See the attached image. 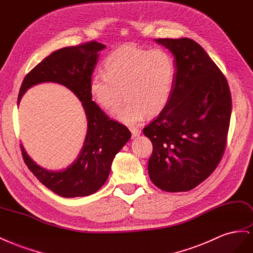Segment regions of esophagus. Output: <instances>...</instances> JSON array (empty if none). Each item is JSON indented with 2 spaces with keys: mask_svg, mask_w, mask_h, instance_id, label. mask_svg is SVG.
I'll list each match as a JSON object with an SVG mask.
<instances>
[{
  "mask_svg": "<svg viewBox=\"0 0 253 253\" xmlns=\"http://www.w3.org/2000/svg\"><path fill=\"white\" fill-rule=\"evenodd\" d=\"M130 131H131L133 136H138L141 134V130L136 127H130Z\"/></svg>",
  "mask_w": 253,
  "mask_h": 253,
  "instance_id": "1",
  "label": "esophagus"
}]
</instances>
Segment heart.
<instances>
[{
  "label": "heart",
  "mask_w": 253,
  "mask_h": 253,
  "mask_svg": "<svg viewBox=\"0 0 253 253\" xmlns=\"http://www.w3.org/2000/svg\"><path fill=\"white\" fill-rule=\"evenodd\" d=\"M104 75H95L89 83L92 101L107 115L118 113L127 124L157 116L169 104L175 79V64L166 50H148L135 45L122 46L103 64Z\"/></svg>",
  "instance_id": "heart-1"
}]
</instances>
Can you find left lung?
Listing matches in <instances>:
<instances>
[{
    "mask_svg": "<svg viewBox=\"0 0 253 253\" xmlns=\"http://www.w3.org/2000/svg\"><path fill=\"white\" fill-rule=\"evenodd\" d=\"M174 56L169 104L143 130L152 143L151 182L167 192L188 191L213 172L226 147L231 94L225 76L191 39H158Z\"/></svg>",
    "mask_w": 253,
    "mask_h": 253,
    "instance_id": "obj_1",
    "label": "left lung"
}]
</instances>
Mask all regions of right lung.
Listing matches in <instances>:
<instances>
[{"label": "right lung", "mask_w": 253, "mask_h": 253, "mask_svg": "<svg viewBox=\"0 0 253 253\" xmlns=\"http://www.w3.org/2000/svg\"><path fill=\"white\" fill-rule=\"evenodd\" d=\"M105 47L91 41L56 50L28 73L20 88L18 105L27 89L45 82L64 85L82 102L87 132L82 149L69 167L60 171L47 170L32 161L21 145L29 170L48 189L63 198L87 197L99 190L107 181L116 154L131 136L126 126L105 115L89 93L99 51Z\"/></svg>", "instance_id": "1"}]
</instances>
